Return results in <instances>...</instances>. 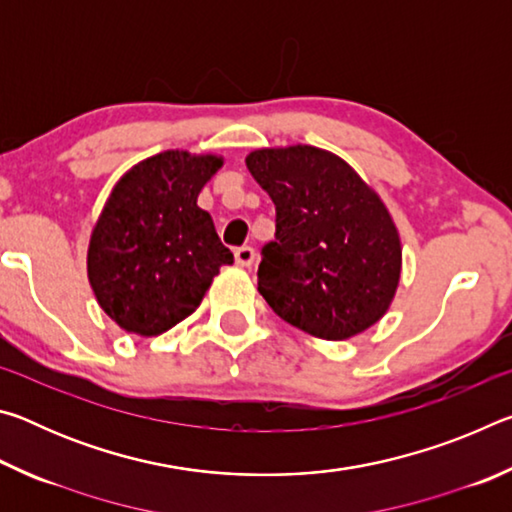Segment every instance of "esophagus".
Returning <instances> with one entry per match:
<instances>
[{
    "instance_id": "obj_1",
    "label": "esophagus",
    "mask_w": 512,
    "mask_h": 512,
    "mask_svg": "<svg viewBox=\"0 0 512 512\" xmlns=\"http://www.w3.org/2000/svg\"><path fill=\"white\" fill-rule=\"evenodd\" d=\"M235 259H237L239 266H250V264L255 262V248H250V246L237 248L235 250Z\"/></svg>"
}]
</instances>
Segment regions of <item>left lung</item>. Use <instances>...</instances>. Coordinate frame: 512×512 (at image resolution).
<instances>
[{
	"label": "left lung",
	"instance_id": "obj_1",
	"mask_svg": "<svg viewBox=\"0 0 512 512\" xmlns=\"http://www.w3.org/2000/svg\"><path fill=\"white\" fill-rule=\"evenodd\" d=\"M246 167L275 203L257 291L316 339L345 341L391 307L402 241L379 194L339 155L309 144L257 149Z\"/></svg>",
	"mask_w": 512,
	"mask_h": 512
}]
</instances>
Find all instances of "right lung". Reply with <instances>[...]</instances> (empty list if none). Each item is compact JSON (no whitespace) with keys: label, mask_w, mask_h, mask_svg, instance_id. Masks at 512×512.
I'll return each instance as SVG.
<instances>
[{"label":"right lung","mask_w":512,"mask_h":512,"mask_svg":"<svg viewBox=\"0 0 512 512\" xmlns=\"http://www.w3.org/2000/svg\"><path fill=\"white\" fill-rule=\"evenodd\" d=\"M221 167V155L162 151L112 187L90 235L88 280L124 332H167L194 314L219 268L235 262L196 205Z\"/></svg>","instance_id":"add662e5"}]
</instances>
